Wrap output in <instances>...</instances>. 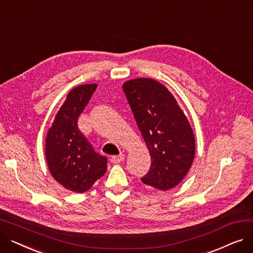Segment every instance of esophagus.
<instances>
[{
  "label": "esophagus",
  "instance_id": "34e87169",
  "mask_svg": "<svg viewBox=\"0 0 253 253\" xmlns=\"http://www.w3.org/2000/svg\"><path fill=\"white\" fill-rule=\"evenodd\" d=\"M124 160V155L123 154H120L118 156H113L111 158V162L113 164H118V163H121Z\"/></svg>",
  "mask_w": 253,
  "mask_h": 253
}]
</instances>
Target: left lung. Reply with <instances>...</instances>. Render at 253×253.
Instances as JSON below:
<instances>
[{"mask_svg":"<svg viewBox=\"0 0 253 253\" xmlns=\"http://www.w3.org/2000/svg\"><path fill=\"white\" fill-rule=\"evenodd\" d=\"M123 91L152 159L141 181L162 191L176 187L195 157V136L187 117L156 80H130L123 84Z\"/></svg>","mask_w":253,"mask_h":253,"instance_id":"left-lung-1","label":"left lung"}]
</instances>
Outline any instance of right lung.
<instances>
[{
    "label": "right lung",
    "instance_id": "right-lung-1",
    "mask_svg": "<svg viewBox=\"0 0 253 253\" xmlns=\"http://www.w3.org/2000/svg\"><path fill=\"white\" fill-rule=\"evenodd\" d=\"M96 87L85 84L71 90L46 137V160L51 175L75 193L88 191L105 173L108 164V159L94 151L78 127V119Z\"/></svg>",
    "mask_w": 253,
    "mask_h": 253
}]
</instances>
